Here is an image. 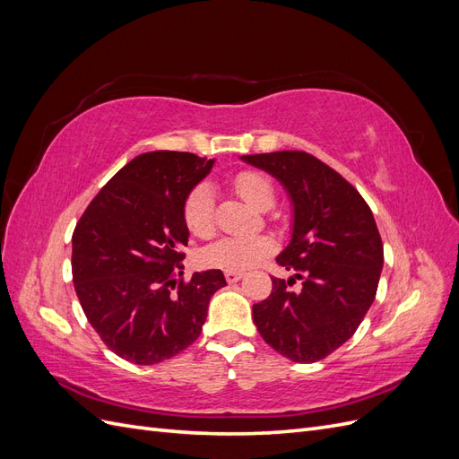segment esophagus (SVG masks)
<instances>
[{
  "instance_id": "34e87169",
  "label": "esophagus",
  "mask_w": 459,
  "mask_h": 459,
  "mask_svg": "<svg viewBox=\"0 0 459 459\" xmlns=\"http://www.w3.org/2000/svg\"><path fill=\"white\" fill-rule=\"evenodd\" d=\"M245 273L243 272H226V281L228 283H238Z\"/></svg>"
}]
</instances>
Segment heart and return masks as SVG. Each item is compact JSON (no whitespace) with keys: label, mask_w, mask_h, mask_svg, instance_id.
<instances>
[{"label":"heart","mask_w":459,"mask_h":459,"mask_svg":"<svg viewBox=\"0 0 459 459\" xmlns=\"http://www.w3.org/2000/svg\"><path fill=\"white\" fill-rule=\"evenodd\" d=\"M235 193L258 211H268L275 203L273 182L268 174L258 170H243L233 178L231 182ZM186 228L195 238L206 239L214 235L216 216H214V197L208 184H199L193 187L182 206ZM273 251V243L264 235L255 238H224L212 245H208L201 260L208 268H218L226 272H243L256 266L260 260L266 258Z\"/></svg>","instance_id":"b5f03b06"}]
</instances>
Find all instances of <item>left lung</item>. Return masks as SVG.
Listing matches in <instances>:
<instances>
[{
    "label": "left lung",
    "mask_w": 459,
    "mask_h": 459,
    "mask_svg": "<svg viewBox=\"0 0 459 459\" xmlns=\"http://www.w3.org/2000/svg\"><path fill=\"white\" fill-rule=\"evenodd\" d=\"M280 179L293 201V239L277 256L295 277H272V295L253 307L262 339L300 364L335 352L362 324L377 293L383 241L358 189L307 151L245 155Z\"/></svg>",
    "instance_id": "8db88e82"
}]
</instances>
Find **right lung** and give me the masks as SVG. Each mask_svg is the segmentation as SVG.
<instances>
[{
  "label": "right lung",
  "instance_id": "obj_1",
  "mask_svg": "<svg viewBox=\"0 0 459 459\" xmlns=\"http://www.w3.org/2000/svg\"><path fill=\"white\" fill-rule=\"evenodd\" d=\"M214 160L152 151L130 160L97 193L73 233V281L97 335L117 356L151 366L201 335L208 302L226 277L184 272L182 206Z\"/></svg>",
  "mask_w": 459,
  "mask_h": 459
}]
</instances>
